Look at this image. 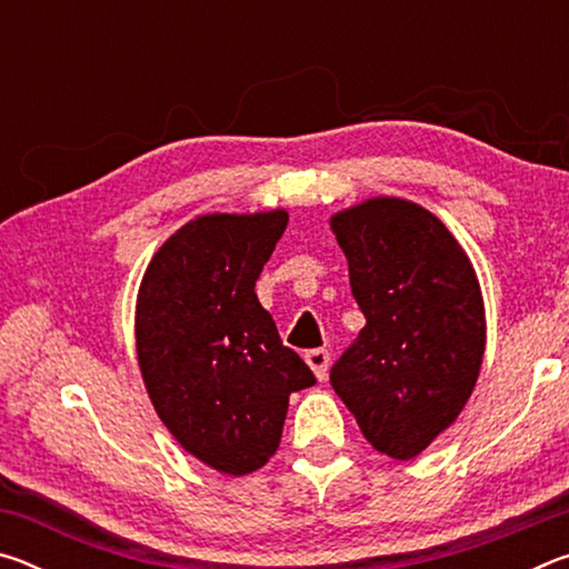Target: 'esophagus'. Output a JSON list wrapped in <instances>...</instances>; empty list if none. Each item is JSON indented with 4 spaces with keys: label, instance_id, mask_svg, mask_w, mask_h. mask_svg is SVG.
<instances>
[{
    "label": "esophagus",
    "instance_id": "34e87169",
    "mask_svg": "<svg viewBox=\"0 0 569 569\" xmlns=\"http://www.w3.org/2000/svg\"><path fill=\"white\" fill-rule=\"evenodd\" d=\"M306 363L311 366V371L316 373V379L319 381H326V377H329V366H331V353L326 349H313L306 353Z\"/></svg>",
    "mask_w": 569,
    "mask_h": 569
}]
</instances>
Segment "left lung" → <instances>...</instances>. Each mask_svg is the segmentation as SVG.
Listing matches in <instances>:
<instances>
[{
  "instance_id": "1",
  "label": "left lung",
  "mask_w": 569,
  "mask_h": 569,
  "mask_svg": "<svg viewBox=\"0 0 569 569\" xmlns=\"http://www.w3.org/2000/svg\"><path fill=\"white\" fill-rule=\"evenodd\" d=\"M366 316L331 387L373 449L413 459L457 421L485 359V298L465 248L427 208L369 198L331 216Z\"/></svg>"
}]
</instances>
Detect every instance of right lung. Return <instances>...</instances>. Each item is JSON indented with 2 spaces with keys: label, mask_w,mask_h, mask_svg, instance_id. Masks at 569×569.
Returning <instances> with one entry per match:
<instances>
[{
  "label": "right lung",
  "mask_w": 569,
  "mask_h": 569,
  "mask_svg": "<svg viewBox=\"0 0 569 569\" xmlns=\"http://www.w3.org/2000/svg\"><path fill=\"white\" fill-rule=\"evenodd\" d=\"M286 223L283 208L198 216L140 281L134 349L148 397L178 445L220 475L261 469L281 445L288 397L316 383L256 296Z\"/></svg>",
  "instance_id": "obj_1"
}]
</instances>
